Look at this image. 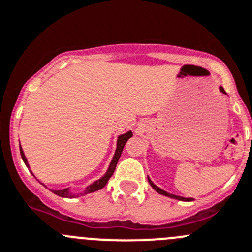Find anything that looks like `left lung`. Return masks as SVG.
Returning a JSON list of instances; mask_svg holds the SVG:
<instances>
[{"label":"left lung","mask_w":252,"mask_h":252,"mask_svg":"<svg viewBox=\"0 0 252 252\" xmlns=\"http://www.w3.org/2000/svg\"><path fill=\"white\" fill-rule=\"evenodd\" d=\"M220 90H221L222 93H225V90H224V89H222V88H220ZM148 182H150L151 187H152V188L155 189L156 191H158V193H159V194H162V195L171 196V198H174V199H179V200H190V199H188V198H183V196H176V195H173V194H169V193H167V191L162 190V189H160V188H158V187L156 186V184H153L152 182H151V179H150V178H148Z\"/></svg>","instance_id":"1"}]
</instances>
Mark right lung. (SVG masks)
<instances>
[{
	"label": "right lung",
	"instance_id": "add662e5",
	"mask_svg": "<svg viewBox=\"0 0 252 252\" xmlns=\"http://www.w3.org/2000/svg\"><path fill=\"white\" fill-rule=\"evenodd\" d=\"M131 137H132V132H131V131H128L127 133H124V135L119 136V140H117L116 152H115L114 159H112L111 163H110L109 171L106 172V174H105L101 179H99V181H96V182H94L93 184H90V186H89L88 188L84 190L83 195L84 194H89V193H93V191L99 190V189L104 188V187L106 186V183L109 182V179L111 178V176L114 174V171H115V168H116V164H117V162H119V158H120V156H121V152H122V150H124L125 145H126V142H127L128 138H131ZM20 151H21V157H22L23 162L26 163V166L30 167L28 166V162H27V159H26V156H25V153H23V150H22V147H21V145H20ZM52 191L54 194H57V195L63 196V198H73L74 196V194H71L70 191H69L68 188L62 189V190H52Z\"/></svg>",
	"mask_w": 252,
	"mask_h": 252
}]
</instances>
